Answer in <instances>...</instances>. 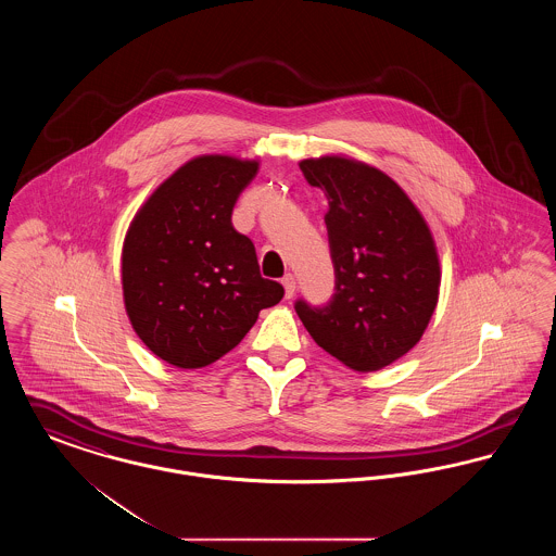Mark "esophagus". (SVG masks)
<instances>
[{
    "instance_id": "obj_1",
    "label": "esophagus",
    "mask_w": 556,
    "mask_h": 556,
    "mask_svg": "<svg viewBox=\"0 0 556 556\" xmlns=\"http://www.w3.org/2000/svg\"><path fill=\"white\" fill-rule=\"evenodd\" d=\"M281 283H283V288H286V298H291V295L295 293V279H293V275L288 273V275L281 279Z\"/></svg>"
}]
</instances>
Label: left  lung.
Wrapping results in <instances>:
<instances>
[{
    "instance_id": "left-lung-1",
    "label": "left lung",
    "mask_w": 556,
    "mask_h": 556,
    "mask_svg": "<svg viewBox=\"0 0 556 556\" xmlns=\"http://www.w3.org/2000/svg\"><path fill=\"white\" fill-rule=\"evenodd\" d=\"M300 170L325 191L336 288L327 304L295 300L313 340L354 370L404 356L435 311L440 263L429 227L408 195L363 162L325 156Z\"/></svg>"
}]
</instances>
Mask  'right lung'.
<instances>
[{"instance_id":"right-lung-1","label":"right lung","mask_w":556,"mask_h":556,"mask_svg":"<svg viewBox=\"0 0 556 556\" xmlns=\"http://www.w3.org/2000/svg\"><path fill=\"white\" fill-rule=\"evenodd\" d=\"M258 162L189 160L150 195L123 245V293L135 333L179 369L233 350L258 313L283 298L265 279L252 239L231 223Z\"/></svg>"}]
</instances>
